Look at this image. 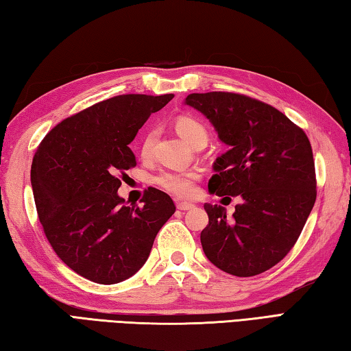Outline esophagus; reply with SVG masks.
Segmentation results:
<instances>
[{
	"label": "esophagus",
	"instance_id": "esophagus-1",
	"mask_svg": "<svg viewBox=\"0 0 351 351\" xmlns=\"http://www.w3.org/2000/svg\"><path fill=\"white\" fill-rule=\"evenodd\" d=\"M193 208H194L193 203H188V202H178L177 203V209H180V210H189Z\"/></svg>",
	"mask_w": 351,
	"mask_h": 351
}]
</instances>
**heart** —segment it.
<instances>
[{"mask_svg": "<svg viewBox=\"0 0 351 351\" xmlns=\"http://www.w3.org/2000/svg\"><path fill=\"white\" fill-rule=\"evenodd\" d=\"M176 130L184 141L189 145L195 147L197 143L208 141V131L204 125L193 116H180L176 121ZM157 137V130L151 128L145 133L141 145V153L143 157H148L153 151L154 142ZM200 178V174L197 171H162L154 178V182L158 186L163 188L168 193L178 195V197H191L194 195L197 182Z\"/></svg>", "mask_w": 351, "mask_h": 351, "instance_id": "heart-1", "label": "heart"}]
</instances>
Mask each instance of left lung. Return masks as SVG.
<instances>
[{
    "mask_svg": "<svg viewBox=\"0 0 351 351\" xmlns=\"http://www.w3.org/2000/svg\"><path fill=\"white\" fill-rule=\"evenodd\" d=\"M184 104L206 116L229 147L214 162L209 193L243 198L232 218L223 206L204 204L209 224L200 235L203 252L230 275L266 272L290 252L313 209L308 137L281 111L244 95L193 93Z\"/></svg>",
    "mask_w": 351,
    "mask_h": 351,
    "instance_id": "obj_1",
    "label": "left lung"
}]
</instances>
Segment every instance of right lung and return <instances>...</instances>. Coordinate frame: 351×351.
I'll return each mask as SVG.
<instances>
[{"instance_id":"add662e5","label":"right lung","mask_w":351,"mask_h":351,"mask_svg":"<svg viewBox=\"0 0 351 351\" xmlns=\"http://www.w3.org/2000/svg\"><path fill=\"white\" fill-rule=\"evenodd\" d=\"M173 97H110L58 123L36 149L30 182L39 221L56 255L84 278L116 284L133 276L176 213L156 188L145 191L142 206H125L117 194L119 177L136 167L130 143Z\"/></svg>"}]
</instances>
